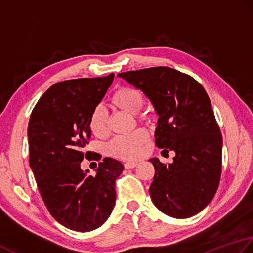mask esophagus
I'll return each mask as SVG.
<instances>
[{"label": "esophagus", "instance_id": "esophagus-1", "mask_svg": "<svg viewBox=\"0 0 253 253\" xmlns=\"http://www.w3.org/2000/svg\"><path fill=\"white\" fill-rule=\"evenodd\" d=\"M137 165V163L136 162H126V164H125V167L126 168V169H131V168H134Z\"/></svg>", "mask_w": 253, "mask_h": 253}]
</instances>
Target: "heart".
Masks as SVG:
<instances>
[{
	"mask_svg": "<svg viewBox=\"0 0 253 253\" xmlns=\"http://www.w3.org/2000/svg\"><path fill=\"white\" fill-rule=\"evenodd\" d=\"M144 102L143 95L140 91L123 87L118 90L112 98V104L121 110L132 115L142 109ZM91 132L98 137L105 136L108 133V116L102 107H97L92 111L89 120ZM148 138L147 132L144 128H137L126 135H119L108 144V151L112 156L121 159H135L141 155L142 146Z\"/></svg>",
	"mask_w": 253,
	"mask_h": 253,
	"instance_id": "obj_1",
	"label": "heart"
}]
</instances>
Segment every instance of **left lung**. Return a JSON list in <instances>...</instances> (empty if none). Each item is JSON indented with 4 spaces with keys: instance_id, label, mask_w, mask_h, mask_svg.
Listing matches in <instances>:
<instances>
[{
    "instance_id": "left-lung-1",
    "label": "left lung",
    "mask_w": 253,
    "mask_h": 253,
    "mask_svg": "<svg viewBox=\"0 0 253 253\" xmlns=\"http://www.w3.org/2000/svg\"><path fill=\"white\" fill-rule=\"evenodd\" d=\"M118 77L152 102L158 116L156 146L176 153L168 165L149 159L155 167L149 187L154 205L173 218L200 213L217 191L223 146L205 89L191 76L167 66L128 71Z\"/></svg>"
}]
</instances>
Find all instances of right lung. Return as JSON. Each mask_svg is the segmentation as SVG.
Returning a JSON list of instances; mask_svg holds the SVG:
<instances>
[{
	"mask_svg": "<svg viewBox=\"0 0 253 253\" xmlns=\"http://www.w3.org/2000/svg\"><path fill=\"white\" fill-rule=\"evenodd\" d=\"M115 74L64 81L41 96L28 123L29 166L51 216L64 227L85 233L105 223L116 204L115 182L123 165L106 157L96 174L81 168L90 137L89 120ZM91 159H100L92 157Z\"/></svg>",
	"mask_w": 253,
	"mask_h": 253,
	"instance_id": "obj_1",
	"label": "right lung"
}]
</instances>
